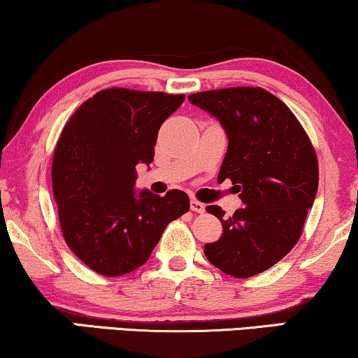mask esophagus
<instances>
[{
	"mask_svg": "<svg viewBox=\"0 0 358 358\" xmlns=\"http://www.w3.org/2000/svg\"><path fill=\"white\" fill-rule=\"evenodd\" d=\"M190 208H192V212L195 213H203L205 212V205L202 202H199V200H190Z\"/></svg>",
	"mask_w": 358,
	"mask_h": 358,
	"instance_id": "34e87169",
	"label": "esophagus"
}]
</instances>
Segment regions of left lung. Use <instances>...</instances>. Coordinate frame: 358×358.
<instances>
[{
	"mask_svg": "<svg viewBox=\"0 0 358 358\" xmlns=\"http://www.w3.org/2000/svg\"><path fill=\"white\" fill-rule=\"evenodd\" d=\"M189 101L227 131L218 182L231 179L244 205L229 218L218 205H208L223 234L205 244L203 252L228 275H257L285 257L301 236L320 180L315 148L293 112L262 87L195 92Z\"/></svg>",
	"mask_w": 358,
	"mask_h": 358,
	"instance_id": "1",
	"label": "left lung"
}]
</instances>
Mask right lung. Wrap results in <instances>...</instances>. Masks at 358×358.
<instances>
[{
    "instance_id": "obj_1",
    "label": "right lung",
    "mask_w": 358,
    "mask_h": 358,
    "mask_svg": "<svg viewBox=\"0 0 358 358\" xmlns=\"http://www.w3.org/2000/svg\"><path fill=\"white\" fill-rule=\"evenodd\" d=\"M184 94L102 90L78 107L63 129L52 185L68 248L106 277L148 261L164 228L189 212V197L173 189L159 197L135 192L136 164L153 163L158 130Z\"/></svg>"
}]
</instances>
